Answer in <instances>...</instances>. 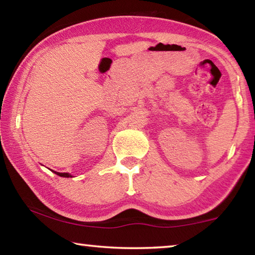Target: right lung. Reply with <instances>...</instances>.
<instances>
[{"label": "right lung", "mask_w": 255, "mask_h": 255, "mask_svg": "<svg viewBox=\"0 0 255 255\" xmlns=\"http://www.w3.org/2000/svg\"><path fill=\"white\" fill-rule=\"evenodd\" d=\"M56 174L57 175H59V176H63V178H71V174H68V173H59V172H55Z\"/></svg>", "instance_id": "add662e5"}]
</instances>
